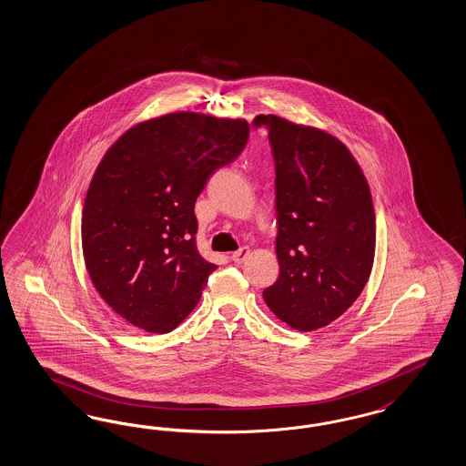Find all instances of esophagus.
Returning a JSON list of instances; mask_svg holds the SVG:
<instances>
[{"label":"esophagus","mask_w":466,"mask_h":466,"mask_svg":"<svg viewBox=\"0 0 466 466\" xmlns=\"http://www.w3.org/2000/svg\"><path fill=\"white\" fill-rule=\"evenodd\" d=\"M248 256H250V250H248L247 247H243L238 252H233V254H231V260L237 262V264H241Z\"/></svg>","instance_id":"esophagus-1"}]
</instances>
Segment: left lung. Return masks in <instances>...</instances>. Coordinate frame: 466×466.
<instances>
[{"instance_id": "left-lung-1", "label": "left lung", "mask_w": 466, "mask_h": 466, "mask_svg": "<svg viewBox=\"0 0 466 466\" xmlns=\"http://www.w3.org/2000/svg\"><path fill=\"white\" fill-rule=\"evenodd\" d=\"M276 163L279 276L264 289L291 329H320L343 316L369 281L376 212L353 154L328 132L258 115Z\"/></svg>"}]
</instances>
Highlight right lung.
<instances>
[{
    "label": "right lung",
    "mask_w": 466,
    "mask_h": 466,
    "mask_svg": "<svg viewBox=\"0 0 466 466\" xmlns=\"http://www.w3.org/2000/svg\"><path fill=\"white\" fill-rule=\"evenodd\" d=\"M250 125L180 111L137 123L106 150L82 210V250L101 299L138 329L165 334L200 300L197 197L238 157Z\"/></svg>",
    "instance_id": "right-lung-1"
}]
</instances>
